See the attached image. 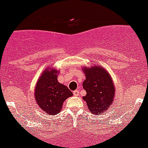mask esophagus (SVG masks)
<instances>
[{
    "mask_svg": "<svg viewBox=\"0 0 148 148\" xmlns=\"http://www.w3.org/2000/svg\"><path fill=\"white\" fill-rule=\"evenodd\" d=\"M73 93H74V95L75 96V97H77L78 95H79V90H74V92H73Z\"/></svg>",
    "mask_w": 148,
    "mask_h": 148,
    "instance_id": "1",
    "label": "esophagus"
}]
</instances>
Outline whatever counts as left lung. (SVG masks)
<instances>
[{
	"mask_svg": "<svg viewBox=\"0 0 148 148\" xmlns=\"http://www.w3.org/2000/svg\"><path fill=\"white\" fill-rule=\"evenodd\" d=\"M86 80L83 87L86 92L83 99L87 103L90 112L99 115L107 111L112 104L115 94V87L111 77L99 66L84 68Z\"/></svg>",
	"mask_w": 148,
	"mask_h": 148,
	"instance_id": "left-lung-1",
	"label": "left lung"
}]
</instances>
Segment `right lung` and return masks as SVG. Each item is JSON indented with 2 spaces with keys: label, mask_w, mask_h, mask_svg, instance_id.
<instances>
[{
  "label": "right lung",
  "mask_w": 148,
  "mask_h": 148,
  "mask_svg": "<svg viewBox=\"0 0 148 148\" xmlns=\"http://www.w3.org/2000/svg\"><path fill=\"white\" fill-rule=\"evenodd\" d=\"M56 69L43 72L37 82L35 99L39 108L51 116L59 113L64 101L73 93L64 85L58 81Z\"/></svg>",
  "instance_id": "1"
}]
</instances>
